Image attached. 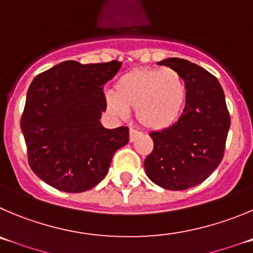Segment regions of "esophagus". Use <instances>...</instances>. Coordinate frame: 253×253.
I'll return each instance as SVG.
<instances>
[{
    "label": "esophagus",
    "mask_w": 253,
    "mask_h": 253,
    "mask_svg": "<svg viewBox=\"0 0 253 253\" xmlns=\"http://www.w3.org/2000/svg\"><path fill=\"white\" fill-rule=\"evenodd\" d=\"M141 132H138L137 129H134V128H131L129 129V141H131V142H133L134 141V138L137 137L138 134H140Z\"/></svg>",
    "instance_id": "34e87169"
}]
</instances>
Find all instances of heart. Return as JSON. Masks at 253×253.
<instances>
[{
  "mask_svg": "<svg viewBox=\"0 0 253 253\" xmlns=\"http://www.w3.org/2000/svg\"><path fill=\"white\" fill-rule=\"evenodd\" d=\"M187 100V86L172 68H140L117 80L115 92H108V110L126 117L136 110V119L151 129H165L180 119Z\"/></svg>",
  "mask_w": 253,
  "mask_h": 253,
  "instance_id": "1",
  "label": "heart"
}]
</instances>
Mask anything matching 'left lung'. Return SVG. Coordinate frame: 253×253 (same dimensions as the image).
I'll use <instances>...</instances> for the list:
<instances>
[{
  "label": "left lung",
  "mask_w": 253,
  "mask_h": 253,
  "mask_svg": "<svg viewBox=\"0 0 253 253\" xmlns=\"http://www.w3.org/2000/svg\"><path fill=\"white\" fill-rule=\"evenodd\" d=\"M183 77L187 100L172 126L151 132L153 150L145 160L150 180L166 190L182 191L204 182L223 159L230 112L218 80L201 66L183 58H167Z\"/></svg>",
  "instance_id": "8db88e82"
}]
</instances>
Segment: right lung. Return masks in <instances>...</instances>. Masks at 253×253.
<instances>
[{
	"label": "right lung",
	"mask_w": 253,
	"mask_h": 253,
	"mask_svg": "<svg viewBox=\"0 0 253 253\" xmlns=\"http://www.w3.org/2000/svg\"><path fill=\"white\" fill-rule=\"evenodd\" d=\"M121 65L65 61L32 81L21 129L31 169L47 185L72 193L94 187L128 142V127L108 129L100 122L107 107L103 84Z\"/></svg>",
	"instance_id": "add662e5"
}]
</instances>
